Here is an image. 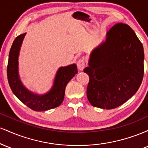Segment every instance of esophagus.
I'll return each instance as SVG.
<instances>
[{
  "mask_svg": "<svg viewBox=\"0 0 148 148\" xmlns=\"http://www.w3.org/2000/svg\"><path fill=\"white\" fill-rule=\"evenodd\" d=\"M86 62H85L84 59H80V60L77 62L78 69H79L80 71L84 70V69L86 67Z\"/></svg>",
  "mask_w": 148,
  "mask_h": 148,
  "instance_id": "esophagus-1",
  "label": "esophagus"
}]
</instances>
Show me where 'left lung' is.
Returning <instances> with one entry per match:
<instances>
[{
	"instance_id": "obj_1",
	"label": "left lung",
	"mask_w": 148,
	"mask_h": 148,
	"mask_svg": "<svg viewBox=\"0 0 148 148\" xmlns=\"http://www.w3.org/2000/svg\"><path fill=\"white\" fill-rule=\"evenodd\" d=\"M106 40L92 51L84 72L90 77L87 97L93 106L117 108L130 99L141 84L143 47L128 25L118 23Z\"/></svg>"
}]
</instances>
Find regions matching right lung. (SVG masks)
<instances>
[{
  "instance_id": "right-lung-1",
  "label": "right lung",
  "mask_w": 148,
  "mask_h": 148,
  "mask_svg": "<svg viewBox=\"0 0 148 148\" xmlns=\"http://www.w3.org/2000/svg\"><path fill=\"white\" fill-rule=\"evenodd\" d=\"M25 34L16 37L10 51L7 73L10 88L21 102L34 111H45L56 108L63 101L67 84L78 73L76 64L60 67L58 69L52 87L47 92L39 95L30 91L21 82L18 73V56Z\"/></svg>"
}]
</instances>
